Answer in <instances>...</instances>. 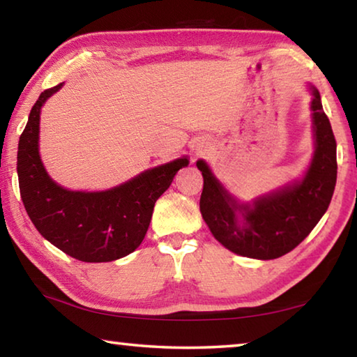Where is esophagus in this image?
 Returning <instances> with one entry per match:
<instances>
[{"label":"esophagus","mask_w":357,"mask_h":357,"mask_svg":"<svg viewBox=\"0 0 357 357\" xmlns=\"http://www.w3.org/2000/svg\"><path fill=\"white\" fill-rule=\"evenodd\" d=\"M200 153H202L200 149H195V151H193V154H195V155H200Z\"/></svg>","instance_id":"1"}]
</instances>
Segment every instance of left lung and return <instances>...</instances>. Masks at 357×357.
I'll return each instance as SVG.
<instances>
[{"label": "left lung", "mask_w": 357, "mask_h": 357, "mask_svg": "<svg viewBox=\"0 0 357 357\" xmlns=\"http://www.w3.org/2000/svg\"><path fill=\"white\" fill-rule=\"evenodd\" d=\"M315 155L301 183L239 204L214 178L203 160L200 211L211 233L238 255L274 259L291 252L309 236L329 208L337 183V143L318 89L312 86Z\"/></svg>", "instance_id": "left-lung-1"}]
</instances>
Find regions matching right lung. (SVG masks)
Returning <instances> with one entry per match:
<instances>
[{
    "instance_id": "right-lung-1",
    "label": "right lung",
    "mask_w": 357,
    "mask_h": 357,
    "mask_svg": "<svg viewBox=\"0 0 357 357\" xmlns=\"http://www.w3.org/2000/svg\"><path fill=\"white\" fill-rule=\"evenodd\" d=\"M63 84L45 89L29 113L17 154L20 195L29 219L47 241L72 258L104 263L142 244L154 204L189 160L151 168L105 192H72L53 183L39 157L40 107Z\"/></svg>"
}]
</instances>
